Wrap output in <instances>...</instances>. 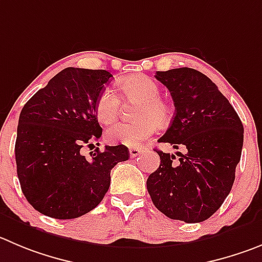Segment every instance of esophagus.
I'll use <instances>...</instances> for the list:
<instances>
[{
  "mask_svg": "<svg viewBox=\"0 0 262 262\" xmlns=\"http://www.w3.org/2000/svg\"><path fill=\"white\" fill-rule=\"evenodd\" d=\"M141 152H142V150H141V148H129L130 158H136V156H138Z\"/></svg>",
  "mask_w": 262,
  "mask_h": 262,
  "instance_id": "1",
  "label": "esophagus"
}]
</instances>
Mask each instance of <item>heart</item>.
I'll return each mask as SVG.
<instances>
[{"instance_id":"obj_1","label":"heart","mask_w":262,"mask_h":262,"mask_svg":"<svg viewBox=\"0 0 262 262\" xmlns=\"http://www.w3.org/2000/svg\"><path fill=\"white\" fill-rule=\"evenodd\" d=\"M121 97L125 101L141 102L136 112V123H119L106 132L110 143H121L128 147H142L145 141L155 134L158 125L165 126L172 119V107L160 97L158 84L146 75L129 76L119 84ZM120 99L106 89L95 103L98 120L104 125L114 123L119 115Z\"/></svg>"}]
</instances>
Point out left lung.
<instances>
[{
    "label": "left lung",
    "instance_id": "obj_1",
    "mask_svg": "<svg viewBox=\"0 0 262 262\" xmlns=\"http://www.w3.org/2000/svg\"><path fill=\"white\" fill-rule=\"evenodd\" d=\"M174 102L172 124L159 142L185 154L160 150V165L147 178L156 208L187 224L209 219L233 187L243 147V124L209 77L194 68L158 71Z\"/></svg>",
    "mask_w": 262,
    "mask_h": 262
}]
</instances>
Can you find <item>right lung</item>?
<instances>
[{"label": "right lung", "instance_id": "add662e5", "mask_svg": "<svg viewBox=\"0 0 262 262\" xmlns=\"http://www.w3.org/2000/svg\"><path fill=\"white\" fill-rule=\"evenodd\" d=\"M111 77L106 70L64 68L21 110L16 173L26 199L45 216L71 220L94 209L108 191L112 168L129 159L124 145L81 154L102 136L95 103Z\"/></svg>", "mask_w": 262, "mask_h": 262}]
</instances>
